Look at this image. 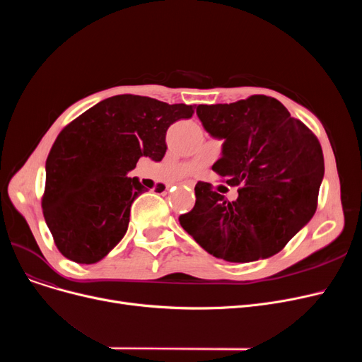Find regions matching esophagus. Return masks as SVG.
Listing matches in <instances>:
<instances>
[{
    "mask_svg": "<svg viewBox=\"0 0 362 362\" xmlns=\"http://www.w3.org/2000/svg\"><path fill=\"white\" fill-rule=\"evenodd\" d=\"M183 186H186V187H189V189H192V187H194V185H192L191 182H186Z\"/></svg>",
    "mask_w": 362,
    "mask_h": 362,
    "instance_id": "1",
    "label": "esophagus"
}]
</instances>
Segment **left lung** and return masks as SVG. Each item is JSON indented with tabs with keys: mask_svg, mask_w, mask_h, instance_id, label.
<instances>
[{
	"mask_svg": "<svg viewBox=\"0 0 362 362\" xmlns=\"http://www.w3.org/2000/svg\"><path fill=\"white\" fill-rule=\"evenodd\" d=\"M204 129L221 139L213 170L238 189L227 202L210 183L195 186V206L179 217L208 254L230 262L269 258L281 251L317 210L325 176L314 133L280 101L252 95L232 104L198 105Z\"/></svg>",
	"mask_w": 362,
	"mask_h": 362,
	"instance_id": "1",
	"label": "left lung"
}]
</instances>
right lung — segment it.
Masks as SVG:
<instances>
[{
	"label": "right lung",
	"instance_id": "right-lung-1",
	"mask_svg": "<svg viewBox=\"0 0 362 362\" xmlns=\"http://www.w3.org/2000/svg\"><path fill=\"white\" fill-rule=\"evenodd\" d=\"M192 114V105L116 95L62 130L45 164L42 210L66 258L98 262L123 239L130 206L146 191L129 171L141 157L161 161L167 129Z\"/></svg>",
	"mask_w": 362,
	"mask_h": 362
}]
</instances>
